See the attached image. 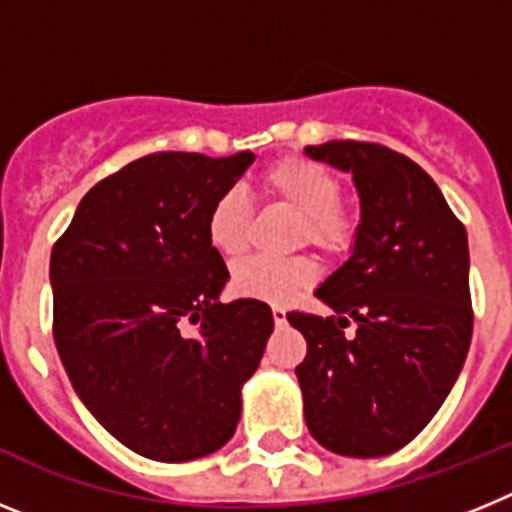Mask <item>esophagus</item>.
Here are the masks:
<instances>
[{
	"instance_id": "obj_1",
	"label": "esophagus",
	"mask_w": 512,
	"mask_h": 512,
	"mask_svg": "<svg viewBox=\"0 0 512 512\" xmlns=\"http://www.w3.org/2000/svg\"><path fill=\"white\" fill-rule=\"evenodd\" d=\"M271 315H274V323H277V325L287 323V310H284L282 305H274V307H271Z\"/></svg>"
}]
</instances>
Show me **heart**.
<instances>
[{
    "label": "heart",
    "mask_w": 512,
    "mask_h": 512,
    "mask_svg": "<svg viewBox=\"0 0 512 512\" xmlns=\"http://www.w3.org/2000/svg\"><path fill=\"white\" fill-rule=\"evenodd\" d=\"M261 187L297 215L295 241L315 246L328 256L348 251L356 235V217L338 200V179L325 166L310 158L289 156L271 164L261 174ZM251 202L241 189H225L212 200L207 212V241L223 256H238L248 243L251 230ZM315 269L302 256L266 259L253 256L233 269V289L238 295L261 302L292 300L305 284L312 282Z\"/></svg>",
    "instance_id": "heart-1"
}]
</instances>
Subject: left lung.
<instances>
[{
    "mask_svg": "<svg viewBox=\"0 0 512 512\" xmlns=\"http://www.w3.org/2000/svg\"><path fill=\"white\" fill-rule=\"evenodd\" d=\"M305 153L354 176L361 205L351 256L315 289L333 315L287 312L307 341V428L333 454L387 456L431 423L467 359V230L402 153L359 140Z\"/></svg>",
    "mask_w": 512,
    "mask_h": 512,
    "instance_id": "8db88e82",
    "label": "left lung"
}]
</instances>
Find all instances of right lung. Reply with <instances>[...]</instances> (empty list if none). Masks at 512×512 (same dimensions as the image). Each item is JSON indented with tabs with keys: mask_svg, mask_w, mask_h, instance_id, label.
Listing matches in <instances>:
<instances>
[{
	"mask_svg": "<svg viewBox=\"0 0 512 512\" xmlns=\"http://www.w3.org/2000/svg\"><path fill=\"white\" fill-rule=\"evenodd\" d=\"M253 158H138L84 194L53 246L63 369L89 413L146 459L192 461L233 438L274 330L266 302H220L230 274L205 230L212 200Z\"/></svg>",
	"mask_w": 512,
	"mask_h": 512,
	"instance_id": "obj_1",
	"label": "right lung"
}]
</instances>
